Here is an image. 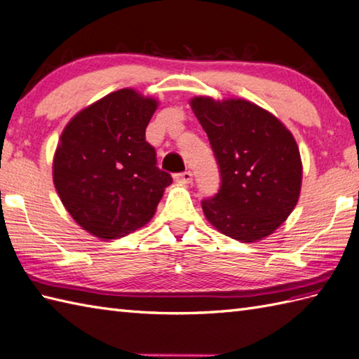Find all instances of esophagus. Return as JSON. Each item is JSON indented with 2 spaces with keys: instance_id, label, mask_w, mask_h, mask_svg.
Instances as JSON below:
<instances>
[{
  "instance_id": "1",
  "label": "esophagus",
  "mask_w": 359,
  "mask_h": 359,
  "mask_svg": "<svg viewBox=\"0 0 359 359\" xmlns=\"http://www.w3.org/2000/svg\"><path fill=\"white\" fill-rule=\"evenodd\" d=\"M175 178H177V181L181 182V184H190V182L194 181V173L190 172V170H186V172H182V173H178Z\"/></svg>"
}]
</instances>
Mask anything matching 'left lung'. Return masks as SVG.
Instances as JSON below:
<instances>
[{
  "instance_id": "8db88e82",
  "label": "left lung",
  "mask_w": 359,
  "mask_h": 359,
  "mask_svg": "<svg viewBox=\"0 0 359 359\" xmlns=\"http://www.w3.org/2000/svg\"><path fill=\"white\" fill-rule=\"evenodd\" d=\"M190 106L221 175L218 194L201 201L205 218L236 241L253 243L273 233L301 192L302 164L293 135L276 116L245 100L196 97Z\"/></svg>"
}]
</instances>
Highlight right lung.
<instances>
[{"label":"right lung","mask_w":359,"mask_h":359,"mask_svg":"<svg viewBox=\"0 0 359 359\" xmlns=\"http://www.w3.org/2000/svg\"><path fill=\"white\" fill-rule=\"evenodd\" d=\"M156 107V100L121 89L76 114L61 133L55 189L76 224L102 240L147 224L172 184L146 141Z\"/></svg>","instance_id":"1"}]
</instances>
